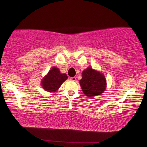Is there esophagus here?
<instances>
[{"label":"esophagus","mask_w":147,"mask_h":147,"mask_svg":"<svg viewBox=\"0 0 147 147\" xmlns=\"http://www.w3.org/2000/svg\"><path fill=\"white\" fill-rule=\"evenodd\" d=\"M70 79V80H72V81H76L77 80V78L75 77H71Z\"/></svg>","instance_id":"1"}]
</instances>
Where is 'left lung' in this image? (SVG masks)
<instances>
[{
    "label": "left lung",
    "mask_w": 147,
    "mask_h": 147,
    "mask_svg": "<svg viewBox=\"0 0 147 147\" xmlns=\"http://www.w3.org/2000/svg\"><path fill=\"white\" fill-rule=\"evenodd\" d=\"M80 84L83 93L88 97L100 95L106 88V80L104 75L98 71L88 67L82 72Z\"/></svg>",
    "instance_id": "1"
}]
</instances>
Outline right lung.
Masks as SVG:
<instances>
[{
    "mask_svg": "<svg viewBox=\"0 0 147 147\" xmlns=\"http://www.w3.org/2000/svg\"><path fill=\"white\" fill-rule=\"evenodd\" d=\"M67 78L66 74H61L59 69L54 67L49 71L45 78H43L42 85L47 91H55Z\"/></svg>",
    "mask_w": 147,
    "mask_h": 147,
    "instance_id": "obj_1",
    "label": "right lung"
}]
</instances>
